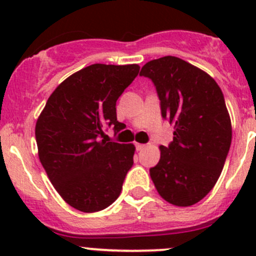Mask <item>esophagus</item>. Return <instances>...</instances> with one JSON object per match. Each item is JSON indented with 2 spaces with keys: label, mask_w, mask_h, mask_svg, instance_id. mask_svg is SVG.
Here are the masks:
<instances>
[{
  "label": "esophagus",
  "mask_w": 256,
  "mask_h": 256,
  "mask_svg": "<svg viewBox=\"0 0 256 256\" xmlns=\"http://www.w3.org/2000/svg\"><path fill=\"white\" fill-rule=\"evenodd\" d=\"M135 147H136V150H138V151H141V150H142V148H144V147H146V144H135Z\"/></svg>",
  "instance_id": "1"
}]
</instances>
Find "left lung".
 I'll list each match as a JSON object with an SVG mask.
<instances>
[{
  "instance_id": "1",
  "label": "left lung",
  "mask_w": 256,
  "mask_h": 256,
  "mask_svg": "<svg viewBox=\"0 0 256 256\" xmlns=\"http://www.w3.org/2000/svg\"><path fill=\"white\" fill-rule=\"evenodd\" d=\"M151 79L162 118L174 124V141L160 146L161 158L150 168L158 194L188 207L206 197L218 180L232 144V124L216 80L197 66L162 56L142 66Z\"/></svg>"
}]
</instances>
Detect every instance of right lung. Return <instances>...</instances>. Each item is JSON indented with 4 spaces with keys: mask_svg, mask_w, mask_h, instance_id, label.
<instances>
[{
    "mask_svg": "<svg viewBox=\"0 0 256 256\" xmlns=\"http://www.w3.org/2000/svg\"><path fill=\"white\" fill-rule=\"evenodd\" d=\"M140 66L92 64L52 92L36 124L38 154L52 184L78 210L108 208L120 196L135 146L102 140L104 128L122 130L116 102Z\"/></svg>",
    "mask_w": 256,
    "mask_h": 256,
    "instance_id": "1",
    "label": "right lung"
}]
</instances>
